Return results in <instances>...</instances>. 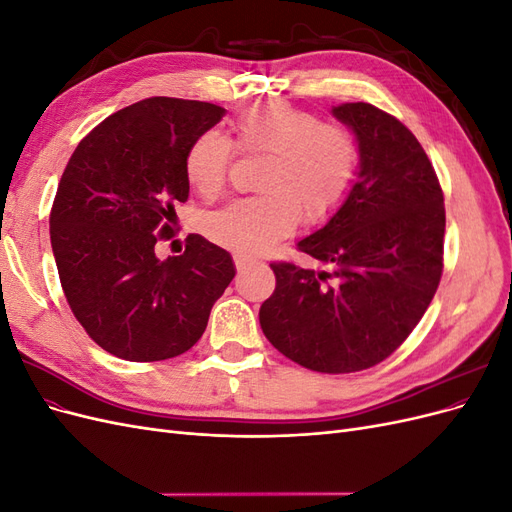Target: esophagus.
Returning a JSON list of instances; mask_svg holds the SVG:
<instances>
[{"label":"esophagus","instance_id":"34e87169","mask_svg":"<svg viewBox=\"0 0 512 512\" xmlns=\"http://www.w3.org/2000/svg\"><path fill=\"white\" fill-rule=\"evenodd\" d=\"M256 265H260L258 260L245 258V256H241V254H235V267H237L239 273H243V271H247V269H252V267H256Z\"/></svg>","mask_w":512,"mask_h":512}]
</instances>
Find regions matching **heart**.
<instances>
[{
	"instance_id": "1",
	"label": "heart",
	"mask_w": 512,
	"mask_h": 512,
	"mask_svg": "<svg viewBox=\"0 0 512 512\" xmlns=\"http://www.w3.org/2000/svg\"><path fill=\"white\" fill-rule=\"evenodd\" d=\"M232 142L241 153L267 156L258 175L262 194L237 198L209 213L203 232L241 256H258L303 222H329L350 198L361 149L342 123L282 104H258L232 119ZM235 148L215 130L198 134L185 151L183 173L205 200L224 194Z\"/></svg>"
}]
</instances>
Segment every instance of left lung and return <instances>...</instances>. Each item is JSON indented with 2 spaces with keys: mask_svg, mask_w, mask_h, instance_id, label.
<instances>
[{
  "mask_svg": "<svg viewBox=\"0 0 512 512\" xmlns=\"http://www.w3.org/2000/svg\"><path fill=\"white\" fill-rule=\"evenodd\" d=\"M333 115L361 149L354 190L297 250L324 271L271 262L275 290L260 327L290 361L352 374L391 356L423 318L444 269V194L416 136L369 102Z\"/></svg>",
  "mask_w": 512,
  "mask_h": 512,
  "instance_id": "1",
  "label": "left lung"
}]
</instances>
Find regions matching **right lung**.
Segmentation results:
<instances>
[{"mask_svg":"<svg viewBox=\"0 0 512 512\" xmlns=\"http://www.w3.org/2000/svg\"><path fill=\"white\" fill-rule=\"evenodd\" d=\"M224 108L147 98L106 117L74 149L51 207V245L74 318L119 359L151 363L188 352L235 277L232 258L200 235L160 260L190 183L185 151Z\"/></svg>","mask_w":512,"mask_h":512,"instance_id":"add662e5","label":"right lung"}]
</instances>
